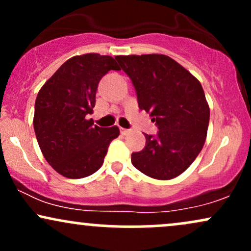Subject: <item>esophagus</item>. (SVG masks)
<instances>
[{"label":"esophagus","instance_id":"34e87169","mask_svg":"<svg viewBox=\"0 0 251 251\" xmlns=\"http://www.w3.org/2000/svg\"><path fill=\"white\" fill-rule=\"evenodd\" d=\"M128 132H129L128 129H126V128H124V127H120V133H122V134L125 135V134H127Z\"/></svg>","mask_w":251,"mask_h":251}]
</instances>
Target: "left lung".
<instances>
[{"label":"left lung","mask_w":251,"mask_h":251,"mask_svg":"<svg viewBox=\"0 0 251 251\" xmlns=\"http://www.w3.org/2000/svg\"><path fill=\"white\" fill-rule=\"evenodd\" d=\"M116 59L132 80L139 108L159 128L155 138L145 134V148L132 153V164L154 179L178 177L200 154L208 133L210 108L201 82L164 54Z\"/></svg>","instance_id":"1"}]
</instances>
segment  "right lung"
Returning a JSON list of instances; mask_svg holds the SVG:
<instances>
[{
  "instance_id": "1",
  "label": "right lung",
  "mask_w": 251,
  "mask_h": 251,
  "mask_svg": "<svg viewBox=\"0 0 251 251\" xmlns=\"http://www.w3.org/2000/svg\"><path fill=\"white\" fill-rule=\"evenodd\" d=\"M119 71L109 55L87 53L67 60L39 91L34 131L48 164L63 177L77 179L101 168L117 126L103 128L87 119L96 106L100 79Z\"/></svg>"
}]
</instances>
